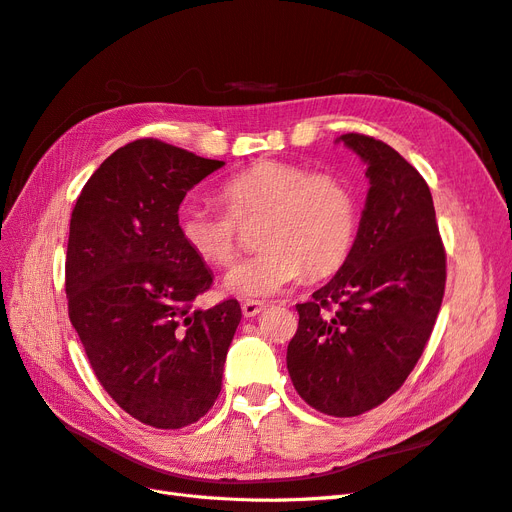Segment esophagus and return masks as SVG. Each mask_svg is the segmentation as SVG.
Returning a JSON list of instances; mask_svg holds the SVG:
<instances>
[{
	"mask_svg": "<svg viewBox=\"0 0 512 512\" xmlns=\"http://www.w3.org/2000/svg\"><path fill=\"white\" fill-rule=\"evenodd\" d=\"M265 309H267V305L260 301H243L241 303V312L245 318H256L258 314L265 312Z\"/></svg>",
	"mask_w": 512,
	"mask_h": 512,
	"instance_id": "1",
	"label": "esophagus"
}]
</instances>
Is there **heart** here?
<instances>
[{
    "instance_id": "b5f03b06",
    "label": "heart",
    "mask_w": 512,
    "mask_h": 512,
    "mask_svg": "<svg viewBox=\"0 0 512 512\" xmlns=\"http://www.w3.org/2000/svg\"><path fill=\"white\" fill-rule=\"evenodd\" d=\"M226 211L185 207L179 235L188 250L211 267H228L239 254V224L262 218L256 243L262 250L226 275V290L267 299L307 277L335 273L350 256L359 207L350 185L305 164L258 160L222 188Z\"/></svg>"
}]
</instances>
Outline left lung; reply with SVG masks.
I'll use <instances>...</instances> for the list:
<instances>
[{"instance_id":"left-lung-1","label":"left lung","mask_w":512,"mask_h":512,"mask_svg":"<svg viewBox=\"0 0 512 512\" xmlns=\"http://www.w3.org/2000/svg\"><path fill=\"white\" fill-rule=\"evenodd\" d=\"M367 162L369 192L350 256L299 303L288 374L309 406L359 416L401 389L436 324L446 252L427 181L374 136H339Z\"/></svg>"}]
</instances>
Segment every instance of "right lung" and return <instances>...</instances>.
<instances>
[{"mask_svg": "<svg viewBox=\"0 0 512 512\" xmlns=\"http://www.w3.org/2000/svg\"><path fill=\"white\" fill-rule=\"evenodd\" d=\"M224 162L138 138L76 198L66 256L68 316L104 391L136 421L181 429L222 389L241 307L194 309L213 277L179 235V205Z\"/></svg>", "mask_w": 512, "mask_h": 512, "instance_id": "add662e5", "label": "right lung"}]
</instances>
